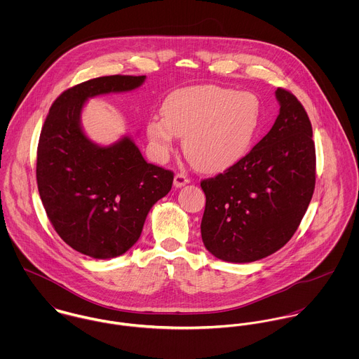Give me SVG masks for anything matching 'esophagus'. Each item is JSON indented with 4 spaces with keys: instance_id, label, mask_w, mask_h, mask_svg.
<instances>
[{
    "instance_id": "1",
    "label": "esophagus",
    "mask_w": 359,
    "mask_h": 359,
    "mask_svg": "<svg viewBox=\"0 0 359 359\" xmlns=\"http://www.w3.org/2000/svg\"><path fill=\"white\" fill-rule=\"evenodd\" d=\"M187 184H189V178L185 175V174H177L174 177V187L175 188H182L185 187Z\"/></svg>"
}]
</instances>
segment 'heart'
I'll return each instance as SVG.
<instances>
[{
  "label": "heart",
  "instance_id": "b5f03b06",
  "mask_svg": "<svg viewBox=\"0 0 359 359\" xmlns=\"http://www.w3.org/2000/svg\"><path fill=\"white\" fill-rule=\"evenodd\" d=\"M161 117H151L147 135L158 161L174 151L175 137L184 138V154L205 172L224 171L249 152L261 123L256 94L218 86L177 90L161 103Z\"/></svg>",
  "mask_w": 359,
  "mask_h": 359
}]
</instances>
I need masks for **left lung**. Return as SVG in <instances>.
<instances>
[{"mask_svg":"<svg viewBox=\"0 0 359 359\" xmlns=\"http://www.w3.org/2000/svg\"><path fill=\"white\" fill-rule=\"evenodd\" d=\"M269 133L235 165L203 180L202 239L228 262H253L283 248L297 231L315 188V145L307 111L278 88Z\"/></svg>","mask_w":359,"mask_h":359,"instance_id":"8db88e82","label":"left lung"}]
</instances>
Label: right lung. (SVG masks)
<instances>
[{
  "instance_id": "1",
  "label": "right lung",
  "mask_w": 359,
  "mask_h": 359,
  "mask_svg": "<svg viewBox=\"0 0 359 359\" xmlns=\"http://www.w3.org/2000/svg\"><path fill=\"white\" fill-rule=\"evenodd\" d=\"M145 79L116 74L77 84L52 103L41 130L40 198L57 235L81 255H124L140 239L152 205L172 187V171L148 163L128 135L101 147L81 127L90 98L133 91Z\"/></svg>"
}]
</instances>
